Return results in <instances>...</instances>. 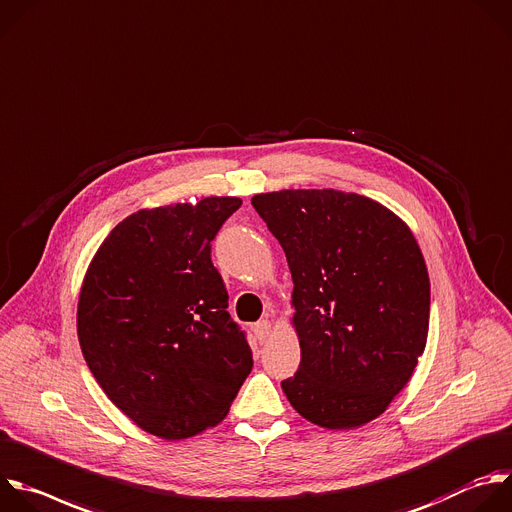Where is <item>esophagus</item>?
<instances>
[{"mask_svg": "<svg viewBox=\"0 0 512 512\" xmlns=\"http://www.w3.org/2000/svg\"><path fill=\"white\" fill-rule=\"evenodd\" d=\"M252 331H254V335H256V339L260 341V343H264L266 339H268V335H270V321H258L254 327H252Z\"/></svg>", "mask_w": 512, "mask_h": 512, "instance_id": "34e87169", "label": "esophagus"}]
</instances>
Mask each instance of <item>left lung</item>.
I'll list each match as a JSON object with an SVG mask.
<instances>
[{
	"label": "left lung",
	"mask_w": 512,
	"mask_h": 512,
	"mask_svg": "<svg viewBox=\"0 0 512 512\" xmlns=\"http://www.w3.org/2000/svg\"><path fill=\"white\" fill-rule=\"evenodd\" d=\"M292 274L298 371L294 410L329 430L363 426L410 381L430 327L420 246L377 201L335 189L252 197Z\"/></svg>",
	"instance_id": "obj_1"
}]
</instances>
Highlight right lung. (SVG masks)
I'll return each instance as SVG.
<instances>
[{"label": "right lung", "mask_w": 512, "mask_h": 512, "mask_svg": "<svg viewBox=\"0 0 512 512\" xmlns=\"http://www.w3.org/2000/svg\"><path fill=\"white\" fill-rule=\"evenodd\" d=\"M238 197L141 210L98 248L78 300L86 365L119 410L165 440L216 426L252 371L212 242Z\"/></svg>", "instance_id": "1"}]
</instances>
